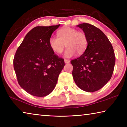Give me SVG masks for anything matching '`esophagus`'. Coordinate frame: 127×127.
Instances as JSON below:
<instances>
[{
  "label": "esophagus",
  "mask_w": 127,
  "mask_h": 127,
  "mask_svg": "<svg viewBox=\"0 0 127 127\" xmlns=\"http://www.w3.org/2000/svg\"><path fill=\"white\" fill-rule=\"evenodd\" d=\"M64 62H65V63H69L70 62V60L65 59H64Z\"/></svg>",
  "instance_id": "obj_1"
}]
</instances>
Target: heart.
<instances>
[{
    "instance_id": "heart-1",
    "label": "heart",
    "mask_w": 127,
    "mask_h": 127,
    "mask_svg": "<svg viewBox=\"0 0 127 127\" xmlns=\"http://www.w3.org/2000/svg\"><path fill=\"white\" fill-rule=\"evenodd\" d=\"M57 34L58 37L51 36L49 40V46L53 52L61 54L65 45L67 46L64 54L65 57H72L76 53L81 54L85 52L88 45L87 37L85 32L66 27L59 30Z\"/></svg>"
}]
</instances>
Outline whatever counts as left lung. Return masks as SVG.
I'll return each mask as SVG.
<instances>
[{
    "mask_svg": "<svg viewBox=\"0 0 127 127\" xmlns=\"http://www.w3.org/2000/svg\"><path fill=\"white\" fill-rule=\"evenodd\" d=\"M86 35L88 45L83 54L72 60V75L79 89L95 92L101 89L111 78L115 63L112 45L104 32L94 25L77 26Z\"/></svg>",
    "mask_w": 127,
    "mask_h": 127,
    "instance_id": "obj_1",
    "label": "left lung"
}]
</instances>
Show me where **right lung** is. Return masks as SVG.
I'll use <instances>...</instances> for the list:
<instances>
[{
  "label": "right lung",
  "mask_w": 127,
  "mask_h": 127,
  "mask_svg": "<svg viewBox=\"0 0 127 127\" xmlns=\"http://www.w3.org/2000/svg\"><path fill=\"white\" fill-rule=\"evenodd\" d=\"M60 25L37 26L23 39L15 54L13 66L20 86L37 97L50 94L65 65L64 61L53 52L49 40Z\"/></svg>",
  "instance_id": "add662e5"
}]
</instances>
